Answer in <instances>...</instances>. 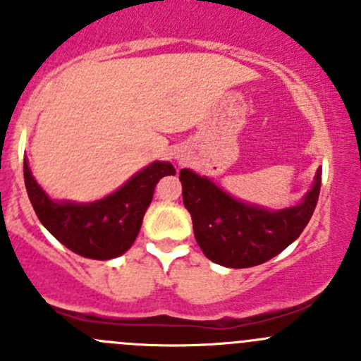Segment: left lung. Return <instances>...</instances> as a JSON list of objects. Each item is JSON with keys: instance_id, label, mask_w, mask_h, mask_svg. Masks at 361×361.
Segmentation results:
<instances>
[{"instance_id": "left-lung-1", "label": "left lung", "mask_w": 361, "mask_h": 361, "mask_svg": "<svg viewBox=\"0 0 361 361\" xmlns=\"http://www.w3.org/2000/svg\"><path fill=\"white\" fill-rule=\"evenodd\" d=\"M180 180L202 253L214 264L243 269L271 260L302 234L318 204L322 169L304 201L279 211L235 201L213 181L188 169L180 171Z\"/></svg>"}]
</instances>
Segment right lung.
Here are the masks:
<instances>
[{
	"instance_id": "obj_1",
	"label": "right lung",
	"mask_w": 361,
	"mask_h": 361,
	"mask_svg": "<svg viewBox=\"0 0 361 361\" xmlns=\"http://www.w3.org/2000/svg\"><path fill=\"white\" fill-rule=\"evenodd\" d=\"M174 173L169 162H154L101 201L56 202L36 183L24 159L25 190L38 220L61 245L94 260L120 257L133 246L160 178Z\"/></svg>"
}]
</instances>
